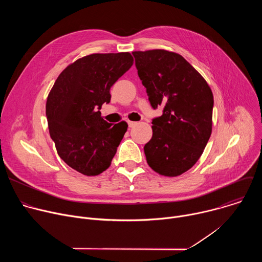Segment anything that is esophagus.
Masks as SVG:
<instances>
[{
    "label": "esophagus",
    "instance_id": "1",
    "mask_svg": "<svg viewBox=\"0 0 262 262\" xmlns=\"http://www.w3.org/2000/svg\"><path fill=\"white\" fill-rule=\"evenodd\" d=\"M127 123H128L129 127H134L137 124V122H134V121H127Z\"/></svg>",
    "mask_w": 262,
    "mask_h": 262
}]
</instances>
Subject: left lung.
Wrapping results in <instances>:
<instances>
[{
    "label": "left lung",
    "instance_id": "left-lung-1",
    "mask_svg": "<svg viewBox=\"0 0 262 262\" xmlns=\"http://www.w3.org/2000/svg\"><path fill=\"white\" fill-rule=\"evenodd\" d=\"M133 55L151 106H164L163 115L152 120V138L144 146L147 163L161 175H181L197 163L210 138L211 89L179 54L150 50Z\"/></svg>",
    "mask_w": 262,
    "mask_h": 262
}]
</instances>
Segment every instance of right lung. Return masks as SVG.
<instances>
[{"mask_svg": "<svg viewBox=\"0 0 262 262\" xmlns=\"http://www.w3.org/2000/svg\"><path fill=\"white\" fill-rule=\"evenodd\" d=\"M134 64L129 53L92 54L69 64L49 93L46 113L59 157L72 169L95 176L116 155L127 123L106 122L99 110L110 89Z\"/></svg>", "mask_w": 262, "mask_h": 262, "instance_id": "obj_1", "label": "right lung"}]
</instances>
